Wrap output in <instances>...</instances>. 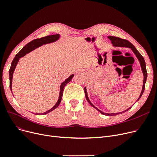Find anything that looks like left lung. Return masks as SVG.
Segmentation results:
<instances>
[{"instance_id":"8db88e82","label":"left lung","mask_w":157,"mask_h":157,"mask_svg":"<svg viewBox=\"0 0 157 157\" xmlns=\"http://www.w3.org/2000/svg\"><path fill=\"white\" fill-rule=\"evenodd\" d=\"M108 38L111 40V42L112 44V45L115 47H126V48H129L131 49V50L133 51V52L134 53L135 55L136 56V57H137V58L138 59L139 62L140 63V67H141V70L142 71V73H143V76H144V80H143V85H142V91H141V93L139 95V98L137 99V102L140 98L142 97V95L143 94V92H144V89H145V84H146V79H147V71H146V63H145V61H144V58H143V56L141 55V54H140V52L137 50V49L135 48V47H134V45L131 44L130 42H129V41L126 40H124V39H121L120 38H118V37H115V36H108ZM85 97H86V99L87 100V101L89 103V104L92 106L94 107V108L96 109V110L99 112L105 115H107V116H113V115H118V114H121V113H124L126 112V111L129 110V109H130L132 106L131 107L128 108V109H126V110L124 111H122V112H118V113H105L101 111L100 110H99V109L95 107L92 103L91 101H90L89 98H88V94H87V90H86V87H85Z\"/></svg>"}]
</instances>
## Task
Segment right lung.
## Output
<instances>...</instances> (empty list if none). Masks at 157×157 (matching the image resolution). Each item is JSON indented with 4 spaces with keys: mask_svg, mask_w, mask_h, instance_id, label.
Listing matches in <instances>:
<instances>
[{
    "mask_svg": "<svg viewBox=\"0 0 157 157\" xmlns=\"http://www.w3.org/2000/svg\"><path fill=\"white\" fill-rule=\"evenodd\" d=\"M61 37V35H59V34H57V35H49L43 38H38V39H35L31 42H30L29 43H28V44H26L23 48L22 49V50L20 51L18 53H17L16 54L15 57L13 59V60L12 61L11 64V67L9 71V77H10V90L12 92V80H13V72L15 71V68L17 67V65L18 62V61L20 59V58H22L23 56H24L25 55H26L27 54L29 53L30 52L33 51V50L36 49L38 47L42 46L43 45H45V44H51L53 42H56L57 40H58ZM74 75L72 74L71 76L68 78L67 79H66L60 85V88H59V98L58 99L57 103L55 104L52 108H51L50 110H47V112H44V113H35L36 115H45L48 113L49 112H51V111L54 110V109H56L60 104L61 101H62V96H63V90H64V87L65 86V85L69 83L70 81H71V79L73 78ZM13 94V92H12Z\"/></svg>",
    "mask_w": 157,
    "mask_h": 157,
    "instance_id": "obj_1",
    "label": "right lung"
}]
</instances>
